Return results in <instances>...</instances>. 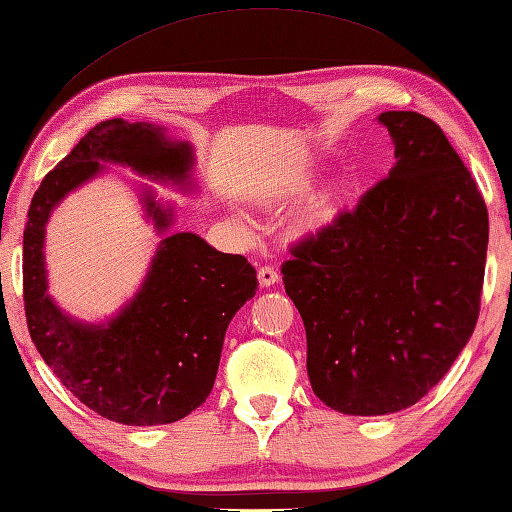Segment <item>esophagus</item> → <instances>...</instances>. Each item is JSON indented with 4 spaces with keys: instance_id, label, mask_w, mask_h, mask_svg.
<instances>
[{
    "instance_id": "esophagus-1",
    "label": "esophagus",
    "mask_w": 512,
    "mask_h": 512,
    "mask_svg": "<svg viewBox=\"0 0 512 512\" xmlns=\"http://www.w3.org/2000/svg\"><path fill=\"white\" fill-rule=\"evenodd\" d=\"M257 277H259V284H262L264 288L273 286L277 280H280V275H277V271H275L273 266H262V268H259Z\"/></svg>"
}]
</instances>
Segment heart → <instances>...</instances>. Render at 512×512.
Instances as JSON below:
<instances>
[{"instance_id": "1", "label": "heart", "mask_w": 512, "mask_h": 512, "mask_svg": "<svg viewBox=\"0 0 512 512\" xmlns=\"http://www.w3.org/2000/svg\"><path fill=\"white\" fill-rule=\"evenodd\" d=\"M315 174L304 170L300 174H293L291 179H286L282 183V188L277 190V199L282 201H302L309 197L315 188ZM340 210V197L336 192H327V194H320L318 199L311 201V206L306 208L304 212V219L302 224L309 228V230H318L324 228L327 224H331L333 219H336Z\"/></svg>"}]
</instances>
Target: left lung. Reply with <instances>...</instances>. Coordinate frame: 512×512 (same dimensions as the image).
<instances>
[{
  "label": "left lung",
  "mask_w": 512,
  "mask_h": 512,
  "mask_svg": "<svg viewBox=\"0 0 512 512\" xmlns=\"http://www.w3.org/2000/svg\"><path fill=\"white\" fill-rule=\"evenodd\" d=\"M396 165L358 206L304 239L284 288L306 329L315 396L351 416L421 401L475 331L488 210L443 129L385 111Z\"/></svg>",
  "instance_id": "left-lung-1"
}]
</instances>
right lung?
I'll return each instance as SVG.
<instances>
[{
  "label": "right lung",
  "instance_id": "right-lung-1",
  "mask_svg": "<svg viewBox=\"0 0 512 512\" xmlns=\"http://www.w3.org/2000/svg\"><path fill=\"white\" fill-rule=\"evenodd\" d=\"M100 161L192 190V145L170 141L163 127L111 118L89 129L33 194L22 253L26 324L46 365L89 410L123 425L174 423L210 396L226 329L255 295L257 271L244 255L174 232L161 239L145 282L114 318H69L46 293V221L69 192L105 172ZM141 203L165 235L172 206H161L150 188Z\"/></svg>",
  "mask_w": 512,
  "mask_h": 512
}]
</instances>
